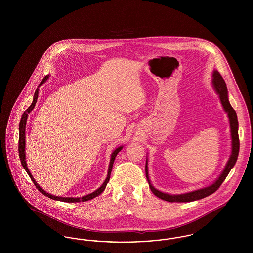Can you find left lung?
Wrapping results in <instances>:
<instances>
[{
    "label": "left lung",
    "instance_id": "left-lung-1",
    "mask_svg": "<svg viewBox=\"0 0 253 253\" xmlns=\"http://www.w3.org/2000/svg\"><path fill=\"white\" fill-rule=\"evenodd\" d=\"M213 79H212V84L217 92V94L219 95L221 103L223 105V107L225 109V111L228 113L229 116V124H230V132H231V139H232V151H231V156L229 157V162L227 163L226 168L224 169V171L222 172V174L219 176V178L217 179L212 185L204 188V189H200L197 191H194L192 193H184V194H177V195H171L168 193H161L159 191H157V189H155L151 182L149 180V175H148V167H147V163L145 166L146 169V177L149 183L150 189L153 192L155 195H157L158 198H161L165 201L168 202H192L195 200H199L202 199L204 197H207L213 193H215L217 190L220 188V186L222 185V183L225 181L226 177L228 176V174L230 171V169L235 165L238 154H239V147H240V142H239V135H238V120H237V115L236 112L234 111V109L231 107V105L229 104V98H228V89H227V85L224 81V79L222 78V76L219 74V72L214 71L213 72Z\"/></svg>",
    "mask_w": 253,
    "mask_h": 253
}]
</instances>
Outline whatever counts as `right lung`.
Wrapping results in <instances>:
<instances>
[{
    "mask_svg": "<svg viewBox=\"0 0 253 253\" xmlns=\"http://www.w3.org/2000/svg\"><path fill=\"white\" fill-rule=\"evenodd\" d=\"M47 78H48V76H45V77L42 79V81L41 82L40 85L42 84L47 80ZM38 94H39V89L37 88L36 92H35V94H34V98H33V102H32V104H31L28 108L26 109V110L24 111V114H23V116H22L21 121H20V126H19V129H20V134H19V156H20L21 163H22L23 167H24V169L26 170V172L28 173V175H29V177L31 178V180L33 181V183H34V185L36 186L37 189L39 190V192H41V193H42L43 195L47 196V197L51 198V199L59 200V201H62V202H67V203H73V202H84V201H88V200H90V199L95 198L96 196L99 195L100 193H102V192L105 190L106 185H107V183L109 182V179H110V175H111V171H112V168H113V164H114L115 158L117 157V155H118V154L121 152V150H122V146H121V147H119L118 149H116V150L113 152L112 157H111V160H110V164H109L107 178L105 179L104 183L101 185V187H100L99 189H97L96 191H95L94 193H90V194L85 195V196H83V197H79V198H73V197H60V196H55V195H52V194H49V193H46L45 191H43V190H42V188L37 184L36 181L34 180L33 176L31 175L30 171L28 170V168H27V166H26V161H25V152H24V147H25V124H26V120H27L28 113H30V112L33 110V108L35 107V104H36L37 102V98H38Z\"/></svg>",
    "mask_w": 253,
    "mask_h": 253,
    "instance_id": "obj_1",
    "label": "right lung"
}]
</instances>
